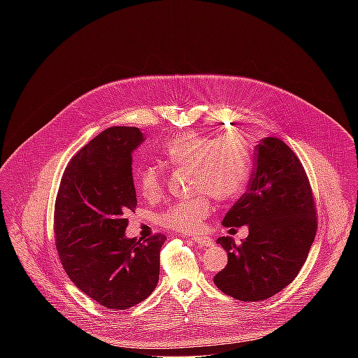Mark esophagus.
I'll return each mask as SVG.
<instances>
[{
	"mask_svg": "<svg viewBox=\"0 0 358 358\" xmlns=\"http://www.w3.org/2000/svg\"><path fill=\"white\" fill-rule=\"evenodd\" d=\"M191 239H192L194 242H196L198 245H202V246H210V245H213V239H211L210 236L201 235V236H192Z\"/></svg>",
	"mask_w": 358,
	"mask_h": 358,
	"instance_id": "34e87169",
	"label": "esophagus"
}]
</instances>
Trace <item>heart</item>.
Segmentation results:
<instances>
[{
  "instance_id": "1",
  "label": "heart",
  "mask_w": 358,
  "mask_h": 358,
  "mask_svg": "<svg viewBox=\"0 0 358 358\" xmlns=\"http://www.w3.org/2000/svg\"><path fill=\"white\" fill-rule=\"evenodd\" d=\"M164 156L174 169H191L192 198L177 201L162 214V224L177 232H195L210 214L211 196L218 201L236 198L250 177V155L236 133L220 137L187 131L174 136L164 145ZM140 194L157 198L164 187V173L159 166H143L134 171Z\"/></svg>"
}]
</instances>
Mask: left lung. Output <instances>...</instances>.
<instances>
[{
  "label": "left lung",
  "mask_w": 358,
  "mask_h": 358,
  "mask_svg": "<svg viewBox=\"0 0 358 358\" xmlns=\"http://www.w3.org/2000/svg\"><path fill=\"white\" fill-rule=\"evenodd\" d=\"M248 191L225 215V227H249L241 243L221 236L227 266L214 276L225 294L241 301L266 300L294 280L317 232L312 185L294 151L266 137L255 148Z\"/></svg>",
  "instance_id": "1"
}]
</instances>
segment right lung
I'll return each instance as SVG.
<instances>
[{
  "label": "right lung",
  "mask_w": 358,
  "mask_h": 358,
  "mask_svg": "<svg viewBox=\"0 0 358 358\" xmlns=\"http://www.w3.org/2000/svg\"><path fill=\"white\" fill-rule=\"evenodd\" d=\"M143 140L137 127L101 131L71 159L55 201V243L66 275L112 312L133 308L156 289L167 239L124 236L137 207L131 152Z\"/></svg>",
  "instance_id": "obj_1"
}]
</instances>
